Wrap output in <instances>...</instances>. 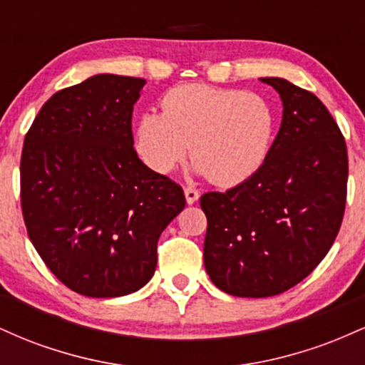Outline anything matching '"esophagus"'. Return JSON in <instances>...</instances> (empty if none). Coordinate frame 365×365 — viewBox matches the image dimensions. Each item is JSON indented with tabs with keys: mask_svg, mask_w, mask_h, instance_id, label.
Returning <instances> with one entry per match:
<instances>
[{
	"mask_svg": "<svg viewBox=\"0 0 365 365\" xmlns=\"http://www.w3.org/2000/svg\"><path fill=\"white\" fill-rule=\"evenodd\" d=\"M185 199H187V204H194V202H197V200H199V190H197V188H194V187H185Z\"/></svg>",
	"mask_w": 365,
	"mask_h": 365,
	"instance_id": "esophagus-1",
	"label": "esophagus"
}]
</instances>
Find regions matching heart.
Returning a JSON list of instances; mask_svg holds the SVG:
<instances>
[{"instance_id": "heart-1", "label": "heart", "mask_w": 365, "mask_h": 365, "mask_svg": "<svg viewBox=\"0 0 365 365\" xmlns=\"http://www.w3.org/2000/svg\"><path fill=\"white\" fill-rule=\"evenodd\" d=\"M163 110L140 115L135 130L137 153L158 173H170L190 148L195 173L235 187L269 156L276 110L257 92L185 83L166 92Z\"/></svg>"}]
</instances>
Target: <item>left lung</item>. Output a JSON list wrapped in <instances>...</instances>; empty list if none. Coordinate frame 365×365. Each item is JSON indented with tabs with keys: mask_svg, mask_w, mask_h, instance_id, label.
<instances>
[{
	"mask_svg": "<svg viewBox=\"0 0 365 365\" xmlns=\"http://www.w3.org/2000/svg\"><path fill=\"white\" fill-rule=\"evenodd\" d=\"M283 118L262 168L226 192H207L204 266L220 290L262 299L316 269L340 232L349 156L336 121L312 92L264 77Z\"/></svg>",
	"mask_w": 365,
	"mask_h": 365,
	"instance_id": "8db88e82",
	"label": "left lung"
}]
</instances>
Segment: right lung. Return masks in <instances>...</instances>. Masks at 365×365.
<instances>
[{
    "mask_svg": "<svg viewBox=\"0 0 365 365\" xmlns=\"http://www.w3.org/2000/svg\"><path fill=\"white\" fill-rule=\"evenodd\" d=\"M144 78L92 75L46 101L24 140L20 197L29 238L70 290L94 299L140 290L158 238L185 207L182 187L133 149Z\"/></svg>",
    "mask_w": 365,
    "mask_h": 365,
    "instance_id": "obj_1",
    "label": "right lung"
}]
</instances>
